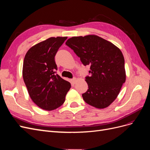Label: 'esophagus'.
I'll return each mask as SVG.
<instances>
[{
	"instance_id": "esophagus-1",
	"label": "esophagus",
	"mask_w": 150,
	"mask_h": 150,
	"mask_svg": "<svg viewBox=\"0 0 150 150\" xmlns=\"http://www.w3.org/2000/svg\"><path fill=\"white\" fill-rule=\"evenodd\" d=\"M76 81H77L76 78H73V79H71V83L72 84H74L76 83Z\"/></svg>"
}]
</instances>
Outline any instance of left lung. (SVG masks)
I'll list each match as a JSON object with an SVG mask.
<instances>
[{"instance_id": "left-lung-1", "label": "left lung", "mask_w": 150, "mask_h": 150, "mask_svg": "<svg viewBox=\"0 0 150 150\" xmlns=\"http://www.w3.org/2000/svg\"><path fill=\"white\" fill-rule=\"evenodd\" d=\"M66 44L84 66H90L91 75L85 78L89 89L82 94L84 101L99 109L110 106L126 81L125 59L120 49L94 35L71 38Z\"/></svg>"}]
</instances>
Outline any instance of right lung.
Segmentation results:
<instances>
[{"label": "right lung", "instance_id": "add662e5", "mask_svg": "<svg viewBox=\"0 0 150 150\" xmlns=\"http://www.w3.org/2000/svg\"><path fill=\"white\" fill-rule=\"evenodd\" d=\"M67 37L51 38L32 47L23 63L24 81L33 102L45 110L51 111L65 101L71 84L56 73L55 57Z\"/></svg>", "mask_w": 150, "mask_h": 150}]
</instances>
